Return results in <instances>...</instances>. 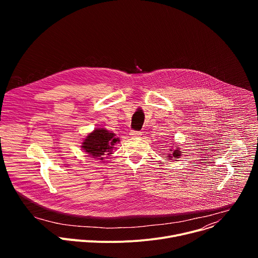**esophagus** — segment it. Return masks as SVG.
I'll return each mask as SVG.
<instances>
[{
	"mask_svg": "<svg viewBox=\"0 0 258 258\" xmlns=\"http://www.w3.org/2000/svg\"><path fill=\"white\" fill-rule=\"evenodd\" d=\"M130 135H131L132 137H140V136H142V133H141V132H138V131H131Z\"/></svg>",
	"mask_w": 258,
	"mask_h": 258,
	"instance_id": "34e87169",
	"label": "esophagus"
}]
</instances>
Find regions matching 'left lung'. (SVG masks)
<instances>
[{"label": "left lung", "instance_id": "1", "mask_svg": "<svg viewBox=\"0 0 258 258\" xmlns=\"http://www.w3.org/2000/svg\"><path fill=\"white\" fill-rule=\"evenodd\" d=\"M171 151H172V150H171ZM180 153H181V152L179 151V149L176 148V150H173V152H172L170 155H168V157H169V158H172V157H173V158H178V156H181ZM169 158H168V159H169Z\"/></svg>", "mask_w": 258, "mask_h": 258}]
</instances>
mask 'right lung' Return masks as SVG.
I'll use <instances>...</instances> for the list:
<instances>
[{"mask_svg": "<svg viewBox=\"0 0 258 258\" xmlns=\"http://www.w3.org/2000/svg\"><path fill=\"white\" fill-rule=\"evenodd\" d=\"M114 136L113 133H109L105 128H97L86 138L82 148L94 158L103 160V156L111 154L113 146L119 142Z\"/></svg>", "mask_w": 258, "mask_h": 258, "instance_id": "1", "label": "right lung"}]
</instances>
